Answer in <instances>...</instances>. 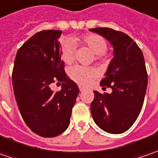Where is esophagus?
I'll use <instances>...</instances> for the list:
<instances>
[{"label":"esophagus","instance_id":"obj_1","mask_svg":"<svg viewBox=\"0 0 158 158\" xmlns=\"http://www.w3.org/2000/svg\"><path fill=\"white\" fill-rule=\"evenodd\" d=\"M79 89H80V91H83V90H84V88L82 87V86H79Z\"/></svg>","mask_w":158,"mask_h":158}]
</instances>
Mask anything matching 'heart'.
<instances>
[{
	"mask_svg": "<svg viewBox=\"0 0 158 158\" xmlns=\"http://www.w3.org/2000/svg\"><path fill=\"white\" fill-rule=\"evenodd\" d=\"M75 43H81L86 46L95 53V60H101L106 56L107 50V41L100 35L95 33H87L82 35L81 38H75L73 40H63L60 43V56L64 62L69 64L73 62L76 52ZM70 78L81 85H87L98 73L93 68H87L82 66H75L69 70Z\"/></svg>",
	"mask_w": 158,
	"mask_h": 158,
	"instance_id": "obj_1",
	"label": "heart"
}]
</instances>
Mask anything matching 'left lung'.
I'll list each match as a JSON object with an SVG mask.
<instances>
[{"instance_id": "1", "label": "left lung", "mask_w": 158, "mask_h": 158, "mask_svg": "<svg viewBox=\"0 0 158 158\" xmlns=\"http://www.w3.org/2000/svg\"><path fill=\"white\" fill-rule=\"evenodd\" d=\"M89 31L103 36L114 49V57L100 82L103 88L112 89V93L101 94L95 90L91 115L101 129L110 134H121L132 127L143 108L148 84L143 52L124 32L110 28Z\"/></svg>"}]
</instances>
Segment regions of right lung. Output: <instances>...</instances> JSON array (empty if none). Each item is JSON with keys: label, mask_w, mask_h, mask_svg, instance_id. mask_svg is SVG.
<instances>
[{"label": "right lung", "mask_w": 158, "mask_h": 158, "mask_svg": "<svg viewBox=\"0 0 158 158\" xmlns=\"http://www.w3.org/2000/svg\"><path fill=\"white\" fill-rule=\"evenodd\" d=\"M61 31L47 30L34 34L16 52L12 72L15 100L22 117L38 135L54 137L69 127L79 89L64 70L58 39ZM63 82L53 93L50 86Z\"/></svg>", "instance_id": "obj_1"}]
</instances>
